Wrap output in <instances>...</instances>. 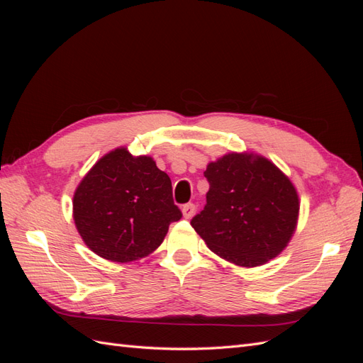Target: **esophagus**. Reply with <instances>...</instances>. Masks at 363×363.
Wrapping results in <instances>:
<instances>
[{
  "label": "esophagus",
  "mask_w": 363,
  "mask_h": 363,
  "mask_svg": "<svg viewBox=\"0 0 363 363\" xmlns=\"http://www.w3.org/2000/svg\"><path fill=\"white\" fill-rule=\"evenodd\" d=\"M182 212H183V216L186 219H191L194 216V213H195V204H192V203L184 204L183 208H182Z\"/></svg>",
  "instance_id": "34e87169"
}]
</instances>
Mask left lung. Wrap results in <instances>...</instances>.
<instances>
[{
	"label": "left lung",
	"mask_w": 363,
	"mask_h": 363,
	"mask_svg": "<svg viewBox=\"0 0 363 363\" xmlns=\"http://www.w3.org/2000/svg\"><path fill=\"white\" fill-rule=\"evenodd\" d=\"M207 204L191 225L208 250L238 267L255 268L288 247L298 223L295 186L267 157L228 152L207 164Z\"/></svg>",
	"instance_id": "left-lung-1"
}]
</instances>
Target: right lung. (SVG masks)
Instances as JSON below:
<instances>
[{
  "label": "right lung",
  "instance_id": "right-lung-1",
  "mask_svg": "<svg viewBox=\"0 0 363 363\" xmlns=\"http://www.w3.org/2000/svg\"><path fill=\"white\" fill-rule=\"evenodd\" d=\"M72 216L83 242L100 257L128 263L151 255L182 218L167 172L125 147L108 151L77 186Z\"/></svg>",
  "mask_w": 363,
  "mask_h": 363
}]
</instances>
